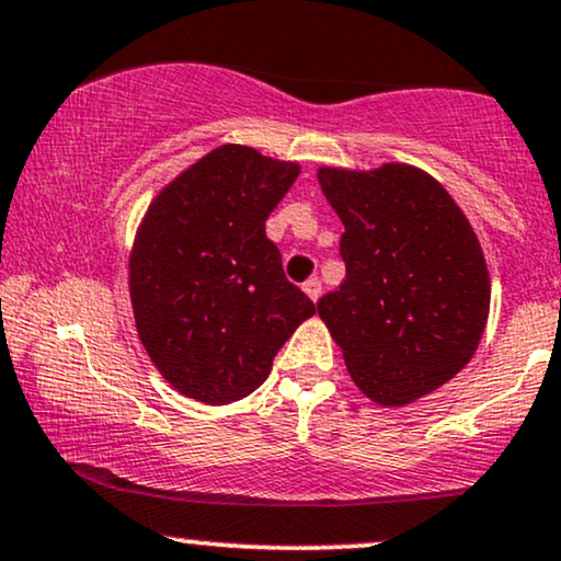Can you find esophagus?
I'll return each instance as SVG.
<instances>
[{"label":"esophagus","instance_id":"34e87169","mask_svg":"<svg viewBox=\"0 0 561 561\" xmlns=\"http://www.w3.org/2000/svg\"><path fill=\"white\" fill-rule=\"evenodd\" d=\"M304 294H307L311 301H317V298L322 296V283H319V278H309L304 283Z\"/></svg>","mask_w":561,"mask_h":561}]
</instances>
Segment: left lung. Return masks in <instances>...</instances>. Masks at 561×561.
Instances as JSON below:
<instances>
[{"instance_id":"1","label":"left lung","mask_w":561,"mask_h":561,"mask_svg":"<svg viewBox=\"0 0 561 561\" xmlns=\"http://www.w3.org/2000/svg\"><path fill=\"white\" fill-rule=\"evenodd\" d=\"M317 178L345 227V280L319 298V317L363 394L410 404L450 381L482 340V247L446 187L417 167H319Z\"/></svg>"}]
</instances>
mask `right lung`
<instances>
[{"label":"right lung","mask_w":561,"mask_h":561,"mask_svg":"<svg viewBox=\"0 0 561 561\" xmlns=\"http://www.w3.org/2000/svg\"><path fill=\"white\" fill-rule=\"evenodd\" d=\"M298 172L296 162L224 144L162 187L136 231L128 290L138 340L167 383L195 402L252 394L317 311L265 237Z\"/></svg>","instance_id":"1"}]
</instances>
